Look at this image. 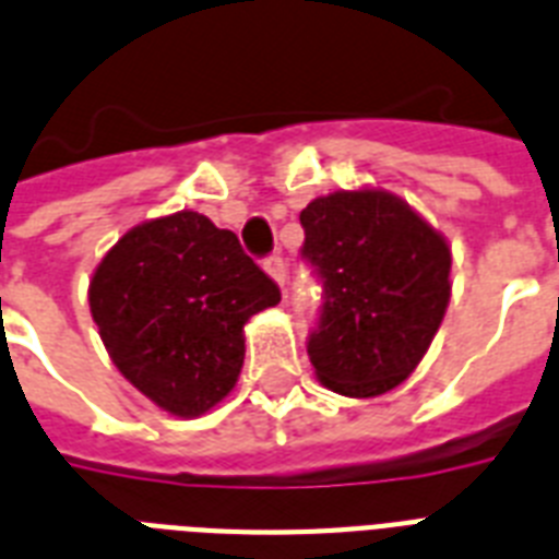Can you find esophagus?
I'll use <instances>...</instances> for the list:
<instances>
[{"label":"esophagus","mask_w":559,"mask_h":559,"mask_svg":"<svg viewBox=\"0 0 559 559\" xmlns=\"http://www.w3.org/2000/svg\"><path fill=\"white\" fill-rule=\"evenodd\" d=\"M264 272L270 275L278 287H284V281H287V264H284V258L281 255H270L264 261Z\"/></svg>","instance_id":"34e87169"}]
</instances>
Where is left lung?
<instances>
[{
	"mask_svg": "<svg viewBox=\"0 0 559 559\" xmlns=\"http://www.w3.org/2000/svg\"><path fill=\"white\" fill-rule=\"evenodd\" d=\"M301 255L324 281L307 353L333 393L382 396L419 367L451 301V247L384 189L333 192L301 212Z\"/></svg>",
	"mask_w": 559,
	"mask_h": 559,
	"instance_id": "obj_1",
	"label": "left lung"
}]
</instances>
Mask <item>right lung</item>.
Segmentation results:
<instances>
[{
	"label": "right lung",
	"mask_w": 559,
	"mask_h": 559,
	"mask_svg": "<svg viewBox=\"0 0 559 559\" xmlns=\"http://www.w3.org/2000/svg\"><path fill=\"white\" fill-rule=\"evenodd\" d=\"M278 301L235 233L189 209L131 226L88 284L91 319L117 370L180 419L233 393L243 324Z\"/></svg>",
	"instance_id": "1"
}]
</instances>
